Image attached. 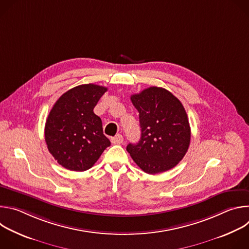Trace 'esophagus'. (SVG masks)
Here are the masks:
<instances>
[{"mask_svg": "<svg viewBox=\"0 0 249 249\" xmlns=\"http://www.w3.org/2000/svg\"><path fill=\"white\" fill-rule=\"evenodd\" d=\"M123 136L121 135V134H118V135H116L115 137H113L112 139H111V142H112V144H116V145H120V144H122L123 143Z\"/></svg>", "mask_w": 249, "mask_h": 249, "instance_id": "1", "label": "esophagus"}]
</instances>
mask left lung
Instances as JSON below:
<instances>
[{"label":"left lung","mask_w":249,"mask_h":249,"mask_svg":"<svg viewBox=\"0 0 249 249\" xmlns=\"http://www.w3.org/2000/svg\"><path fill=\"white\" fill-rule=\"evenodd\" d=\"M131 101L139 112L141 138L137 144L127 146V152L146 173L171 169L190 145V125L182 103L158 87L131 95Z\"/></svg>","instance_id":"1"}]
</instances>
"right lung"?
Returning <instances> with one entry per match:
<instances>
[{"mask_svg": "<svg viewBox=\"0 0 249 249\" xmlns=\"http://www.w3.org/2000/svg\"><path fill=\"white\" fill-rule=\"evenodd\" d=\"M107 88L88 84L60 96L45 124V142L50 154L63 167L73 171L89 169L110 141L93 108Z\"/></svg>", "mask_w": 249, "mask_h": 249, "instance_id": "1", "label": "right lung"}]
</instances>
